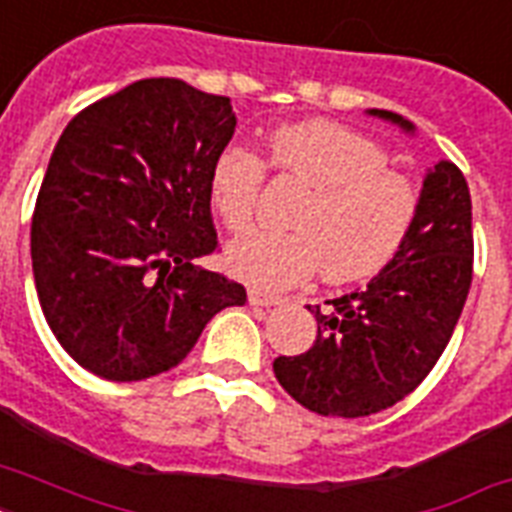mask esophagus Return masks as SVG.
<instances>
[{
  "instance_id": "obj_1",
  "label": "esophagus",
  "mask_w": 512,
  "mask_h": 512,
  "mask_svg": "<svg viewBox=\"0 0 512 512\" xmlns=\"http://www.w3.org/2000/svg\"><path fill=\"white\" fill-rule=\"evenodd\" d=\"M247 300H249V305H257V308H271V305L284 303L279 295H268V292H263V289H257V287L249 289Z\"/></svg>"
}]
</instances>
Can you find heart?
Wrapping results in <instances>:
<instances>
[{"label":"heart","instance_id":"obj_1","mask_svg":"<svg viewBox=\"0 0 512 512\" xmlns=\"http://www.w3.org/2000/svg\"><path fill=\"white\" fill-rule=\"evenodd\" d=\"M265 167L308 193L289 217L292 231H252L228 247V268L257 287H292L316 268L332 284L369 279L398 255L417 220V188L390 170L385 148L342 124L311 119L271 132L265 164L241 146L212 159L207 199L228 231L252 223Z\"/></svg>","mask_w":512,"mask_h":512}]
</instances>
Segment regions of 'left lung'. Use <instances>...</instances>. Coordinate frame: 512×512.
<instances>
[{"mask_svg":"<svg viewBox=\"0 0 512 512\" xmlns=\"http://www.w3.org/2000/svg\"><path fill=\"white\" fill-rule=\"evenodd\" d=\"M414 130L390 111H372ZM473 281V212L454 162L428 172L398 255L364 289L313 308L319 335L273 372L297 404L324 417H366L406 398L436 366ZM311 311V305H308Z\"/></svg>","mask_w":512,"mask_h":512,"instance_id":"1","label":"left lung"}]
</instances>
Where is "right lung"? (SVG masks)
Returning <instances> with one entry per match:
<instances>
[{"label": "right lung", "mask_w": 512, "mask_h": 512, "mask_svg": "<svg viewBox=\"0 0 512 512\" xmlns=\"http://www.w3.org/2000/svg\"><path fill=\"white\" fill-rule=\"evenodd\" d=\"M236 130L231 98L140 79L68 122L31 217L44 319L76 364L114 382L183 361L247 289L196 260L217 252L209 164Z\"/></svg>", "instance_id": "1"}]
</instances>
